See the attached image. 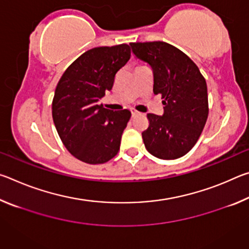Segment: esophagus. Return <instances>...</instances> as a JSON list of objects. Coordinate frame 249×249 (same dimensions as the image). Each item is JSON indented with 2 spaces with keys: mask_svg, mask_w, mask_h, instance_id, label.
I'll return each mask as SVG.
<instances>
[{
  "mask_svg": "<svg viewBox=\"0 0 249 249\" xmlns=\"http://www.w3.org/2000/svg\"><path fill=\"white\" fill-rule=\"evenodd\" d=\"M138 114V112L136 111V109H132V116H135V115H137Z\"/></svg>",
  "mask_w": 249,
  "mask_h": 249,
  "instance_id": "esophagus-1",
  "label": "esophagus"
}]
</instances>
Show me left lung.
<instances>
[{
  "instance_id": "8db88e82",
  "label": "left lung",
  "mask_w": 249,
  "mask_h": 249,
  "mask_svg": "<svg viewBox=\"0 0 249 249\" xmlns=\"http://www.w3.org/2000/svg\"><path fill=\"white\" fill-rule=\"evenodd\" d=\"M129 46L153 70V91L161 94L165 105L162 115L147 114L149 126L142 133L146 149L159 159L182 157L196 145L208 119L205 79L187 54L165 41Z\"/></svg>"
}]
</instances>
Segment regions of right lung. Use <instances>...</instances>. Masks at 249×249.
Returning a JSON list of instances; mask_svg holds the SVG:
<instances>
[{"label":"right lung","mask_w":249,"mask_h":249,"mask_svg":"<svg viewBox=\"0 0 249 249\" xmlns=\"http://www.w3.org/2000/svg\"><path fill=\"white\" fill-rule=\"evenodd\" d=\"M128 45L96 47L71 64L57 84L53 120L67 149L83 162L104 163L119 153L127 108L112 111L99 105L111 91L117 71L129 60Z\"/></svg>","instance_id":"right-lung-1"}]
</instances>
